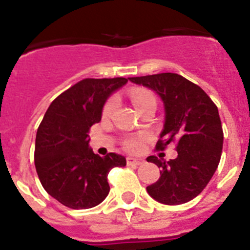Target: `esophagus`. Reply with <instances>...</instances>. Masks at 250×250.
Masks as SVG:
<instances>
[{
	"mask_svg": "<svg viewBox=\"0 0 250 250\" xmlns=\"http://www.w3.org/2000/svg\"><path fill=\"white\" fill-rule=\"evenodd\" d=\"M126 163L127 165H140L144 163V160H143V159L131 158V156H129V158H126Z\"/></svg>",
	"mask_w": 250,
	"mask_h": 250,
	"instance_id": "34e87169",
	"label": "esophagus"
}]
</instances>
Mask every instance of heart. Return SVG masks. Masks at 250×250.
I'll return each instance as SVG.
<instances>
[{
  "label": "heart",
  "mask_w": 250,
  "mask_h": 250,
  "mask_svg": "<svg viewBox=\"0 0 250 250\" xmlns=\"http://www.w3.org/2000/svg\"><path fill=\"white\" fill-rule=\"evenodd\" d=\"M131 100L139 111L146 105H149V104H156L155 96H154L150 91H147V90H134V91L131 92ZM115 105H116V99L115 98H110L109 100L106 101L105 105H104L103 107L104 116H110V115L112 114V111H114ZM143 141H144V136L143 135L127 136V138L124 139L123 141L124 149L127 150V151L130 152L140 151L141 147H143Z\"/></svg>",
  "instance_id": "1"
}]
</instances>
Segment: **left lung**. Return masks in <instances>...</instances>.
<instances>
[{
	"label": "left lung",
	"instance_id": "left-lung-1",
	"mask_svg": "<svg viewBox=\"0 0 250 250\" xmlns=\"http://www.w3.org/2000/svg\"><path fill=\"white\" fill-rule=\"evenodd\" d=\"M129 80L160 96L165 124L156 149L173 143L178 151L170 161L147 156V161L161 167L160 178L146 188L147 193L167 205L190 202L204 190L219 165L224 135L218 107L202 87L182 75L164 72Z\"/></svg>",
	"mask_w": 250,
	"mask_h": 250
}]
</instances>
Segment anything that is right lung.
Returning <instances> with one entry per match:
<instances>
[{
    "label": "right lung",
    "mask_w": 250,
    "mask_h": 250,
    "mask_svg": "<svg viewBox=\"0 0 250 250\" xmlns=\"http://www.w3.org/2000/svg\"><path fill=\"white\" fill-rule=\"evenodd\" d=\"M125 77L83 79L63 91L48 106L35 144V167L43 189L71 209H89L110 191L107 174L125 167L126 159L115 152L105 158L89 147V130L101 120L104 104Z\"/></svg>",
    "instance_id": "obj_1"
}]
</instances>
